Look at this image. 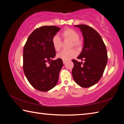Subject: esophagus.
Returning <instances> with one entry per match:
<instances>
[{
    "mask_svg": "<svg viewBox=\"0 0 124 124\" xmlns=\"http://www.w3.org/2000/svg\"><path fill=\"white\" fill-rule=\"evenodd\" d=\"M66 62H67V61H64V60H63V63H64H64H66Z\"/></svg>",
    "mask_w": 124,
    "mask_h": 124,
    "instance_id": "esophagus-1",
    "label": "esophagus"
}]
</instances>
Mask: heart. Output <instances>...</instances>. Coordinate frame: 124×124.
<instances>
[{"label": "heart", "mask_w": 124, "mask_h": 124, "mask_svg": "<svg viewBox=\"0 0 124 124\" xmlns=\"http://www.w3.org/2000/svg\"><path fill=\"white\" fill-rule=\"evenodd\" d=\"M61 36L64 40H70L72 41L71 47H75L78 49L82 45L81 41L79 39V34L76 31L72 28H67L64 29L61 33ZM51 43L54 50L59 51L62 47V43L58 35H54L51 39ZM77 55V51L74 49L63 50L57 54V57L63 61H67L74 58Z\"/></svg>", "instance_id": "1"}]
</instances>
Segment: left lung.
Wrapping results in <instances>:
<instances>
[{"label":"left lung","instance_id":"8db88e82","mask_svg":"<svg viewBox=\"0 0 124 124\" xmlns=\"http://www.w3.org/2000/svg\"><path fill=\"white\" fill-rule=\"evenodd\" d=\"M75 27L80 28L84 37L83 50L77 58L84 62L72 60V76L78 85L89 87L101 78L107 63V51L101 37L93 28L85 24Z\"/></svg>","mask_w":124,"mask_h":124}]
</instances>
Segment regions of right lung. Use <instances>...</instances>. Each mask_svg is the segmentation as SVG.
I'll list each match as a JSON object with an SVG mask.
<instances>
[{
	"label": "right lung",
	"mask_w": 124,
	"mask_h": 124,
	"mask_svg": "<svg viewBox=\"0 0 124 124\" xmlns=\"http://www.w3.org/2000/svg\"><path fill=\"white\" fill-rule=\"evenodd\" d=\"M60 30V28L54 26H44L35 29L24 46V73L31 85L39 91H49L58 82L63 61L60 58L52 60L56 51L51 39Z\"/></svg>",
	"instance_id": "add662e5"
}]
</instances>
